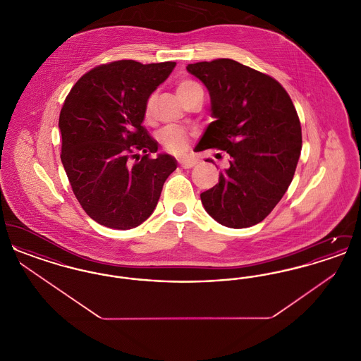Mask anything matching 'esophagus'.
Instances as JSON below:
<instances>
[{"mask_svg":"<svg viewBox=\"0 0 361 361\" xmlns=\"http://www.w3.org/2000/svg\"><path fill=\"white\" fill-rule=\"evenodd\" d=\"M178 164H180L184 169H189V168H193V166L197 164V161L193 159V158H181V159H178Z\"/></svg>","mask_w":361,"mask_h":361,"instance_id":"obj_1","label":"esophagus"}]
</instances>
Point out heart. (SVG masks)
<instances>
[{
  "label": "heart",
  "mask_w": 361,
  "mask_h": 361,
  "mask_svg": "<svg viewBox=\"0 0 361 361\" xmlns=\"http://www.w3.org/2000/svg\"><path fill=\"white\" fill-rule=\"evenodd\" d=\"M199 92H203V87L195 80L185 78L177 84V94L183 103H185L193 94H196ZM154 104L155 100L153 96L147 99L146 105H145V111H143V116L146 121H150L153 118ZM189 137L190 135L187 130H184L181 127H176V126H168L164 130H161V133L158 134V142L166 152L174 153V154H181L188 147Z\"/></svg>",
  "instance_id": "1"
}]
</instances>
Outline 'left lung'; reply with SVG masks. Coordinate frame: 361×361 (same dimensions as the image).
Segmentation results:
<instances>
[{
    "label": "left lung",
    "instance_id": "1",
    "mask_svg": "<svg viewBox=\"0 0 361 361\" xmlns=\"http://www.w3.org/2000/svg\"><path fill=\"white\" fill-rule=\"evenodd\" d=\"M207 86L215 121L196 146L230 154L219 183L200 195L221 224L264 221L290 187L302 150V127L287 90L268 74L221 58L187 66Z\"/></svg>",
    "mask_w": 361,
    "mask_h": 361
}]
</instances>
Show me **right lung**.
I'll return each instance as SVG.
<instances>
[{"instance_id": "1", "label": "right lung", "mask_w": 361, "mask_h": 361, "mask_svg": "<svg viewBox=\"0 0 361 361\" xmlns=\"http://www.w3.org/2000/svg\"><path fill=\"white\" fill-rule=\"evenodd\" d=\"M176 62L115 61L89 70L71 87L59 115L61 161L86 214L109 228L128 230L154 211L176 159L157 153L142 126L149 96Z\"/></svg>"}]
</instances>
